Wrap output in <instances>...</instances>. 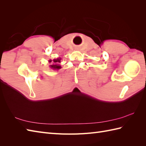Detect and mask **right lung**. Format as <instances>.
<instances>
[{
	"label": "right lung",
	"mask_w": 146,
	"mask_h": 146,
	"mask_svg": "<svg viewBox=\"0 0 146 146\" xmlns=\"http://www.w3.org/2000/svg\"><path fill=\"white\" fill-rule=\"evenodd\" d=\"M61 58L59 57L57 58H55L54 60H49V63H51V64L49 65V68L52 70H58L61 68V65L60 64V63H61Z\"/></svg>",
	"instance_id": "add662e5"
}]
</instances>
